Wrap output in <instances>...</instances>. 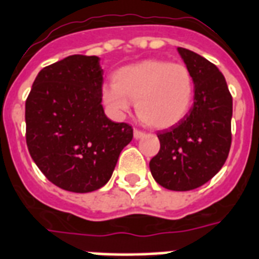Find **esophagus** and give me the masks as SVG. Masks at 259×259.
I'll use <instances>...</instances> for the list:
<instances>
[{"label":"esophagus","mask_w":259,"mask_h":259,"mask_svg":"<svg viewBox=\"0 0 259 259\" xmlns=\"http://www.w3.org/2000/svg\"><path fill=\"white\" fill-rule=\"evenodd\" d=\"M133 134H134V138H136V140H140V138L145 137V133H144V132H141V130L134 129Z\"/></svg>","instance_id":"esophagus-1"}]
</instances>
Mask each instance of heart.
Returning <instances> with one entry per match:
<instances>
[{
  "label": "heart",
  "mask_w": 259,
  "mask_h": 259,
  "mask_svg": "<svg viewBox=\"0 0 259 259\" xmlns=\"http://www.w3.org/2000/svg\"><path fill=\"white\" fill-rule=\"evenodd\" d=\"M114 85L102 90L103 103L122 115L136 102L137 116L147 126L167 129L187 115L194 96V80L186 65L145 59L116 70Z\"/></svg>",
  "instance_id": "1"
}]
</instances>
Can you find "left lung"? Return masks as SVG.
<instances>
[{"instance_id":"left-lung-1","label":"left lung","mask_w":259,"mask_h":259,"mask_svg":"<svg viewBox=\"0 0 259 259\" xmlns=\"http://www.w3.org/2000/svg\"><path fill=\"white\" fill-rule=\"evenodd\" d=\"M194 80V104L182 121L157 133L160 151L149 161L160 186L187 191L202 186L226 163L231 148L232 96L216 65L178 47Z\"/></svg>"}]
</instances>
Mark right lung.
<instances>
[{
  "label": "right lung",
  "instance_id": "add662e5",
  "mask_svg": "<svg viewBox=\"0 0 259 259\" xmlns=\"http://www.w3.org/2000/svg\"><path fill=\"white\" fill-rule=\"evenodd\" d=\"M96 55H69L37 73L25 102L29 155L55 186L90 193L110 181L132 126L108 119Z\"/></svg>",
  "mask_w": 259,
  "mask_h": 259
}]
</instances>
